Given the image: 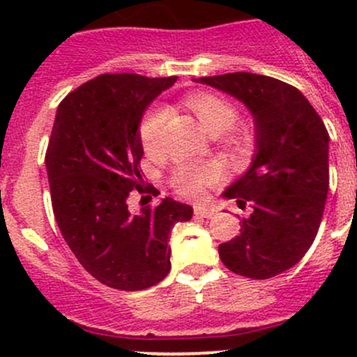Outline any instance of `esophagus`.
<instances>
[{"label": "esophagus", "instance_id": "1", "mask_svg": "<svg viewBox=\"0 0 357 357\" xmlns=\"http://www.w3.org/2000/svg\"><path fill=\"white\" fill-rule=\"evenodd\" d=\"M214 214H215L214 208L207 207V205H197V207H195V215H197V218L211 219Z\"/></svg>", "mask_w": 357, "mask_h": 357}]
</instances>
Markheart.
<instances>
[{
  "instance_id": "obj_1",
  "label": "heart",
  "mask_w": 357,
  "mask_h": 357,
  "mask_svg": "<svg viewBox=\"0 0 357 357\" xmlns=\"http://www.w3.org/2000/svg\"><path fill=\"white\" fill-rule=\"evenodd\" d=\"M188 105L195 112L207 131H221L231 129L238 119V112L228 100L212 93H195L188 98ZM167 107H153L146 112L139 124V139L145 152L155 153L164 143V129L167 122ZM219 178V169L215 165H192L181 164L172 174V183L183 195H200L205 185H211Z\"/></svg>"
}]
</instances>
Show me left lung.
<instances>
[{
  "label": "left lung",
  "instance_id": "obj_1",
  "mask_svg": "<svg viewBox=\"0 0 357 357\" xmlns=\"http://www.w3.org/2000/svg\"><path fill=\"white\" fill-rule=\"evenodd\" d=\"M247 107L254 117L250 167L225 190L248 202L240 235L219 245L229 271L268 280L297 264L312 245L328 195L330 136L318 112L294 86L250 72L193 79Z\"/></svg>",
  "mask_w": 357,
  "mask_h": 357
}]
</instances>
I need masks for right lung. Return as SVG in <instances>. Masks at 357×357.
<instances>
[{"mask_svg": "<svg viewBox=\"0 0 357 357\" xmlns=\"http://www.w3.org/2000/svg\"><path fill=\"white\" fill-rule=\"evenodd\" d=\"M178 77L102 74L56 109L46 150L53 214L82 268L117 290H145L171 271L169 236L193 208L165 197L138 214L129 193L142 186L139 124L146 107ZM155 192V190H153Z\"/></svg>", "mask_w": 357, "mask_h": 357, "instance_id": "1", "label": "right lung"}]
</instances>
